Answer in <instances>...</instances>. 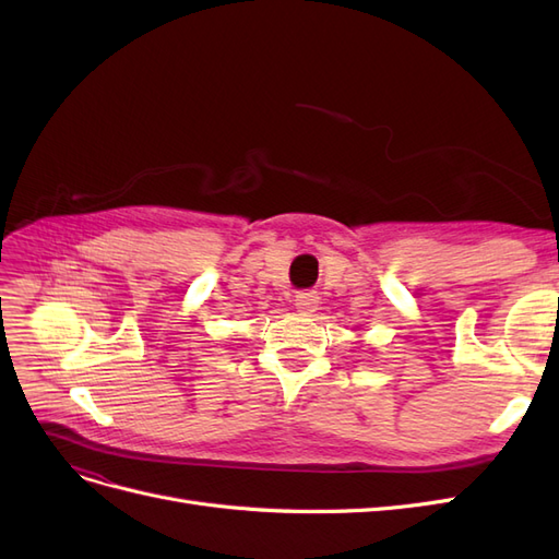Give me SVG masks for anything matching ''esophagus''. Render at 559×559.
I'll use <instances>...</instances> for the list:
<instances>
[{"instance_id":"34e87169","label":"esophagus","mask_w":559,"mask_h":559,"mask_svg":"<svg viewBox=\"0 0 559 559\" xmlns=\"http://www.w3.org/2000/svg\"><path fill=\"white\" fill-rule=\"evenodd\" d=\"M319 308V296L314 292H300L296 296V310L300 314H312Z\"/></svg>"}]
</instances>
